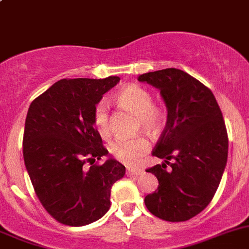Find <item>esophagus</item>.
<instances>
[{
    "mask_svg": "<svg viewBox=\"0 0 249 249\" xmlns=\"http://www.w3.org/2000/svg\"><path fill=\"white\" fill-rule=\"evenodd\" d=\"M142 172H143V170H141V169H127L126 170V173L129 176H140V175H142Z\"/></svg>",
    "mask_w": 249,
    "mask_h": 249,
    "instance_id": "34e87169",
    "label": "esophagus"
}]
</instances>
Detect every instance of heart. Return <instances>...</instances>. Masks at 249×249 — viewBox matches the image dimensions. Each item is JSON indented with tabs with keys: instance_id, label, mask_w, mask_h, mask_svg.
I'll use <instances>...</instances> for the list:
<instances>
[{
	"instance_id": "heart-1",
	"label": "heart",
	"mask_w": 249,
	"mask_h": 249,
	"mask_svg": "<svg viewBox=\"0 0 249 249\" xmlns=\"http://www.w3.org/2000/svg\"><path fill=\"white\" fill-rule=\"evenodd\" d=\"M118 105L122 108L134 113L137 117V125L149 135H157L162 125V110L153 104L149 90L139 84H130L117 94ZM92 122L101 136L109 134L110 123L108 106L105 101H99L94 107ZM149 150V142L143 136L117 137L109 143V152L115 159L124 164L136 165L141 158Z\"/></svg>"
}]
</instances>
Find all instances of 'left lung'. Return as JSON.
Segmentation results:
<instances>
[{"instance_id": "obj_1", "label": "left lung", "mask_w": 249, "mask_h": 249, "mask_svg": "<svg viewBox=\"0 0 249 249\" xmlns=\"http://www.w3.org/2000/svg\"><path fill=\"white\" fill-rule=\"evenodd\" d=\"M139 80L159 89L167 108L166 125L152 152L164 162L147 170L159 185L144 203L160 219L184 222L207 207L227 166L229 141L222 110L212 91L182 70L148 72Z\"/></svg>"}]
</instances>
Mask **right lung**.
I'll return each mask as SVG.
<instances>
[{"label":"right lung","instance_id":"add662e5","mask_svg":"<svg viewBox=\"0 0 249 249\" xmlns=\"http://www.w3.org/2000/svg\"><path fill=\"white\" fill-rule=\"evenodd\" d=\"M119 80L61 79L27 110L25 166L42 206L65 225L83 227L104 217L110 207L112 185L125 175L124 165L112 158L94 165L108 150L94 126L92 112Z\"/></svg>","mask_w":249,"mask_h":249}]
</instances>
